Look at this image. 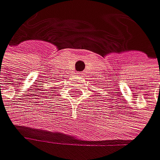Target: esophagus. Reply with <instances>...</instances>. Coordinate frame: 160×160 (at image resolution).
<instances>
[{"label": "esophagus", "instance_id": "34e87169", "mask_svg": "<svg viewBox=\"0 0 160 160\" xmlns=\"http://www.w3.org/2000/svg\"><path fill=\"white\" fill-rule=\"evenodd\" d=\"M78 75L79 77H82V73H81V72H78Z\"/></svg>", "mask_w": 160, "mask_h": 160}]
</instances>
